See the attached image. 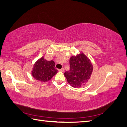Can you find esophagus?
<instances>
[{
  "instance_id": "esophagus-1",
  "label": "esophagus",
  "mask_w": 127,
  "mask_h": 127,
  "mask_svg": "<svg viewBox=\"0 0 127 127\" xmlns=\"http://www.w3.org/2000/svg\"><path fill=\"white\" fill-rule=\"evenodd\" d=\"M58 71H60V72H64V69L62 68L61 69H58Z\"/></svg>"
}]
</instances>
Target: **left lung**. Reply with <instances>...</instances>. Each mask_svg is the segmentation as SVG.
<instances>
[{
	"mask_svg": "<svg viewBox=\"0 0 127 127\" xmlns=\"http://www.w3.org/2000/svg\"><path fill=\"white\" fill-rule=\"evenodd\" d=\"M91 60L83 52L70 58V70L65 72L64 76L68 83L72 87L85 86L90 80L93 71Z\"/></svg>",
	"mask_w": 127,
	"mask_h": 127,
	"instance_id": "8db88e82",
	"label": "left lung"
}]
</instances>
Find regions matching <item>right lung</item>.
I'll use <instances>...</instances> for the list:
<instances>
[{
  "label": "right lung",
  "instance_id": "add662e5",
  "mask_svg": "<svg viewBox=\"0 0 127 127\" xmlns=\"http://www.w3.org/2000/svg\"><path fill=\"white\" fill-rule=\"evenodd\" d=\"M57 72L58 70L55 69V62L48 61L43 56L34 63L31 74L36 80L46 82L50 81Z\"/></svg>",
  "mask_w": 127,
  "mask_h": 127
}]
</instances>
